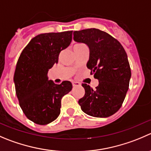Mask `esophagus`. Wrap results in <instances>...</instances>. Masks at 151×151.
I'll return each instance as SVG.
<instances>
[{"instance_id":"34e87169","label":"esophagus","mask_w":151,"mask_h":151,"mask_svg":"<svg viewBox=\"0 0 151 151\" xmlns=\"http://www.w3.org/2000/svg\"><path fill=\"white\" fill-rule=\"evenodd\" d=\"M80 83H78V82H75V81H73L72 82V86H74V87H76V86H80Z\"/></svg>"}]
</instances>
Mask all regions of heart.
<instances>
[{"mask_svg":"<svg viewBox=\"0 0 151 151\" xmlns=\"http://www.w3.org/2000/svg\"><path fill=\"white\" fill-rule=\"evenodd\" d=\"M80 44H81V43H79V44H76L75 46H77V45H80Z\"/></svg>","mask_w":151,"mask_h":151,"instance_id":"1","label":"heart"}]
</instances>
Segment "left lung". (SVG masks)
Returning a JSON list of instances; mask_svg holds the SVG:
<instances>
[{"instance_id":"8db88e82","label":"left lung","mask_w":151,"mask_h":151,"mask_svg":"<svg viewBox=\"0 0 151 151\" xmlns=\"http://www.w3.org/2000/svg\"><path fill=\"white\" fill-rule=\"evenodd\" d=\"M74 40L88 46L87 67L99 80L95 89L82 84L85 95L78 102L82 111L94 117L114 114L123 103L131 77L123 46L109 34L94 28L75 31Z\"/></svg>"}]
</instances>
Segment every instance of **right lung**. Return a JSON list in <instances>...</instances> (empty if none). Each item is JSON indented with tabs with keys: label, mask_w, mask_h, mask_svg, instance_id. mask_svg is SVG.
<instances>
[{
	"label": "right lung",
	"mask_w": 151,
	"mask_h": 151,
	"mask_svg": "<svg viewBox=\"0 0 151 151\" xmlns=\"http://www.w3.org/2000/svg\"><path fill=\"white\" fill-rule=\"evenodd\" d=\"M72 40V31L37 35L20 54L14 75L17 97L26 117L38 125H47L58 117L61 99L72 84L60 85L48 80V71L58 63L59 55Z\"/></svg>",
	"instance_id": "right-lung-1"
}]
</instances>
